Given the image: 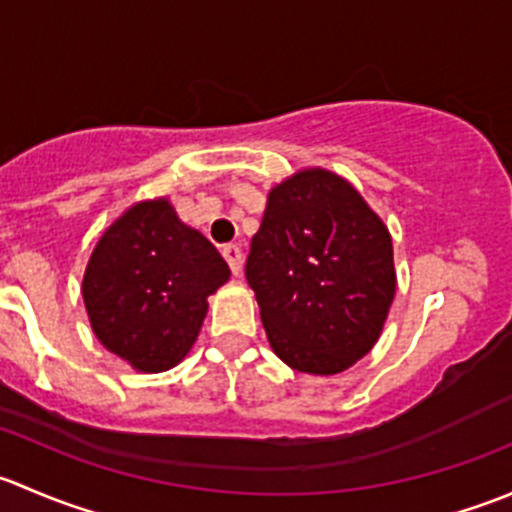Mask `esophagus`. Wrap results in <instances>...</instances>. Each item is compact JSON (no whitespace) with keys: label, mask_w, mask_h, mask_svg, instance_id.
Wrapping results in <instances>:
<instances>
[{"label":"esophagus","mask_w":512,"mask_h":512,"mask_svg":"<svg viewBox=\"0 0 512 512\" xmlns=\"http://www.w3.org/2000/svg\"><path fill=\"white\" fill-rule=\"evenodd\" d=\"M223 257L227 260V265H230V270L237 275V272H240V267H242L240 245H235V242H227V245H223Z\"/></svg>","instance_id":"34e87169"}]
</instances>
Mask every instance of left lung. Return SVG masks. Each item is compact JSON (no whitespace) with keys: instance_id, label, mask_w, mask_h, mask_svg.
Returning a JSON list of instances; mask_svg holds the SVG:
<instances>
[{"instance_id":"8db88e82","label":"left lung","mask_w":512,"mask_h":512,"mask_svg":"<svg viewBox=\"0 0 512 512\" xmlns=\"http://www.w3.org/2000/svg\"><path fill=\"white\" fill-rule=\"evenodd\" d=\"M245 277L275 354L304 374H339L384 329L396 292L394 247L347 180L307 168L270 190Z\"/></svg>"}]
</instances>
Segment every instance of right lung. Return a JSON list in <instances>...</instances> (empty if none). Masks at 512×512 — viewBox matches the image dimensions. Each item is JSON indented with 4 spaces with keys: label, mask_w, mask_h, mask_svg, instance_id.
I'll return each mask as SVG.
<instances>
[{
    "label": "right lung",
    "mask_w": 512,
    "mask_h": 512,
    "mask_svg": "<svg viewBox=\"0 0 512 512\" xmlns=\"http://www.w3.org/2000/svg\"><path fill=\"white\" fill-rule=\"evenodd\" d=\"M227 277L213 242L158 198L136 203L103 232L81 292L98 342L133 369L158 374L190 352L208 297Z\"/></svg>",
    "instance_id": "add662e5"
}]
</instances>
